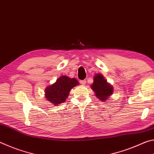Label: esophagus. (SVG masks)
I'll return each instance as SVG.
<instances>
[{"label": "esophagus", "mask_w": 154, "mask_h": 154, "mask_svg": "<svg viewBox=\"0 0 154 154\" xmlns=\"http://www.w3.org/2000/svg\"><path fill=\"white\" fill-rule=\"evenodd\" d=\"M80 83H81V84H82V85H85V83H86V81H85V80H81Z\"/></svg>", "instance_id": "1"}]
</instances>
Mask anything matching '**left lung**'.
Wrapping results in <instances>:
<instances>
[{"instance_id": "1", "label": "left lung", "mask_w": 154, "mask_h": 154, "mask_svg": "<svg viewBox=\"0 0 154 154\" xmlns=\"http://www.w3.org/2000/svg\"><path fill=\"white\" fill-rule=\"evenodd\" d=\"M95 95L98 100L107 101L113 93V88L110 83L106 82L102 74H95L94 82L90 85Z\"/></svg>"}]
</instances>
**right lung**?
I'll return each mask as SVG.
<instances>
[{"label":"right lung","mask_w":154,"mask_h":154,"mask_svg":"<svg viewBox=\"0 0 154 154\" xmlns=\"http://www.w3.org/2000/svg\"><path fill=\"white\" fill-rule=\"evenodd\" d=\"M79 84L75 78L62 75L53 84L48 85L45 89V97L55 105L63 103L68 98L70 91Z\"/></svg>","instance_id":"add662e5"}]
</instances>
